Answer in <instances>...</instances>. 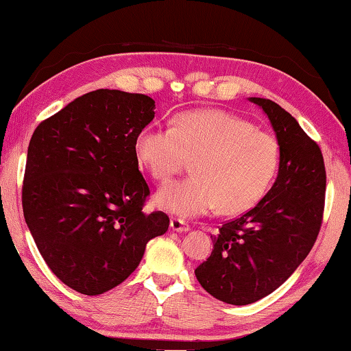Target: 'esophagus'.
Segmentation results:
<instances>
[{
    "instance_id": "34e87169",
    "label": "esophagus",
    "mask_w": 351,
    "mask_h": 351,
    "mask_svg": "<svg viewBox=\"0 0 351 351\" xmlns=\"http://www.w3.org/2000/svg\"><path fill=\"white\" fill-rule=\"evenodd\" d=\"M171 230H172V232H179V233H182V232H189L190 225L185 223L184 220L174 217V219H171Z\"/></svg>"
}]
</instances>
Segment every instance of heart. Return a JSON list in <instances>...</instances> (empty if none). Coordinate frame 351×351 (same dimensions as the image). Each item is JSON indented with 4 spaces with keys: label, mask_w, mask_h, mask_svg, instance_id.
Returning <instances> with one entry per match:
<instances>
[{
    "label": "heart",
    "mask_w": 351,
    "mask_h": 351,
    "mask_svg": "<svg viewBox=\"0 0 351 351\" xmlns=\"http://www.w3.org/2000/svg\"><path fill=\"white\" fill-rule=\"evenodd\" d=\"M136 156L153 179L165 182L193 160L195 176L161 186L160 208L195 217L251 209L275 179L280 145L275 136L225 110L179 113L171 128L150 124L137 134Z\"/></svg>",
    "instance_id": "heart-1"
}]
</instances>
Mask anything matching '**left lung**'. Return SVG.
Returning <instances> with one entry per match:
<instances>
[{
    "label": "left lung",
    "instance_id": "8db88e82",
    "mask_svg": "<svg viewBox=\"0 0 351 351\" xmlns=\"http://www.w3.org/2000/svg\"><path fill=\"white\" fill-rule=\"evenodd\" d=\"M276 132L280 171L268 193L213 238L196 267L199 285L215 299L247 305L278 289L304 262L323 223L326 169L318 143L295 118L268 99L251 97Z\"/></svg>",
    "mask_w": 351,
    "mask_h": 351
}]
</instances>
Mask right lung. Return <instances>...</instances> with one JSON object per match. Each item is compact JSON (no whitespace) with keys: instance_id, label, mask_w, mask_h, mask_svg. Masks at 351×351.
<instances>
[{"instance_id":"add662e5","label":"right lung","mask_w":351,"mask_h":351,"mask_svg":"<svg viewBox=\"0 0 351 351\" xmlns=\"http://www.w3.org/2000/svg\"><path fill=\"white\" fill-rule=\"evenodd\" d=\"M145 94L97 89L38 124L22 185L23 217L62 282L86 295L121 285L169 217L145 214L137 134L155 118Z\"/></svg>"}]
</instances>
